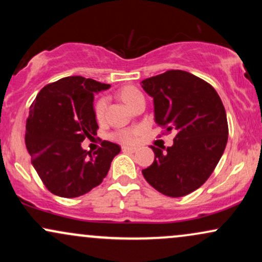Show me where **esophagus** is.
I'll use <instances>...</instances> for the list:
<instances>
[{
  "label": "esophagus",
  "instance_id": "obj_1",
  "mask_svg": "<svg viewBox=\"0 0 262 262\" xmlns=\"http://www.w3.org/2000/svg\"><path fill=\"white\" fill-rule=\"evenodd\" d=\"M122 150L123 151H128V152H137L138 148H134V146H123Z\"/></svg>",
  "mask_w": 262,
  "mask_h": 262
}]
</instances>
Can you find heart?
<instances>
[{"mask_svg":"<svg viewBox=\"0 0 262 262\" xmlns=\"http://www.w3.org/2000/svg\"><path fill=\"white\" fill-rule=\"evenodd\" d=\"M121 96H122V100L125 102V104H127L129 108L133 106V104L138 100H139V98L144 97L143 93H141L139 90L134 89V87H127V89H124L122 91ZM106 107H107V98L106 97H102L97 102H96L95 116L98 121L103 118V114H104V111H106ZM138 134H139V132L138 130H121V132H118V133L114 134V138H116L117 140L123 141V143H133V141L137 139Z\"/></svg>","mask_w":262,"mask_h":262,"instance_id":"obj_1","label":"heart"}]
</instances>
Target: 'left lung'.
<instances>
[{
  "label": "left lung",
  "instance_id": "8db88e82",
  "mask_svg": "<svg viewBox=\"0 0 262 262\" xmlns=\"http://www.w3.org/2000/svg\"><path fill=\"white\" fill-rule=\"evenodd\" d=\"M154 101L156 124L176 132L173 145L151 146L155 160L144 179L165 196L182 197L208 180L228 141L227 113L217 91L200 77L170 70L141 81Z\"/></svg>",
  "mask_w": 262,
  "mask_h": 262
}]
</instances>
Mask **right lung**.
<instances>
[{
    "instance_id": "1",
    "label": "right lung",
    "mask_w": 262,
    "mask_h": 262,
    "mask_svg": "<svg viewBox=\"0 0 262 262\" xmlns=\"http://www.w3.org/2000/svg\"><path fill=\"white\" fill-rule=\"evenodd\" d=\"M111 85L69 76L40 90L29 108L26 146L32 165L50 192L59 197L82 196L107 176L118 144L102 141L90 154L81 143L97 134L93 95Z\"/></svg>"
}]
</instances>
